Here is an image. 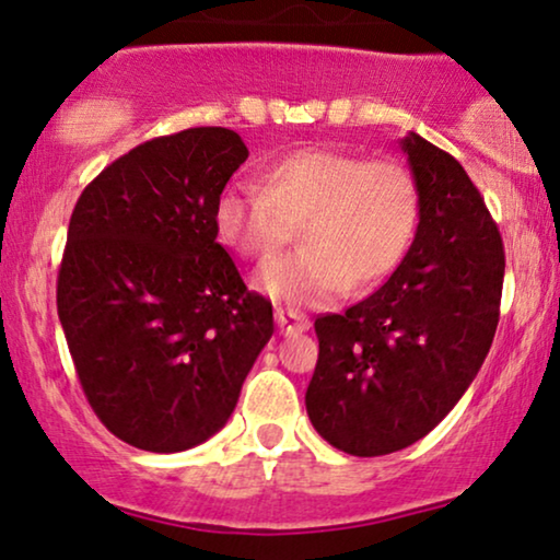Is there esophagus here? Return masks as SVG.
<instances>
[{
    "instance_id": "34e87169",
    "label": "esophagus",
    "mask_w": 560,
    "mask_h": 560,
    "mask_svg": "<svg viewBox=\"0 0 560 560\" xmlns=\"http://www.w3.org/2000/svg\"><path fill=\"white\" fill-rule=\"evenodd\" d=\"M275 324H278L280 334L293 336V334L308 331L311 320L305 318L303 313H298V311H282V308H278V311H275Z\"/></svg>"
}]
</instances>
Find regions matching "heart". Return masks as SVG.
I'll return each instance as SVG.
<instances>
[{"label": "heart", "instance_id": "b5f03b06", "mask_svg": "<svg viewBox=\"0 0 560 560\" xmlns=\"http://www.w3.org/2000/svg\"><path fill=\"white\" fill-rule=\"evenodd\" d=\"M420 221L416 175L397 160L334 148H301L270 160L262 188L229 183L213 206L221 242L265 265L301 226L303 252L257 275L285 305H320L351 288L380 285L408 255Z\"/></svg>", "mask_w": 560, "mask_h": 560}]
</instances>
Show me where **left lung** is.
<instances>
[{
	"mask_svg": "<svg viewBox=\"0 0 560 560\" xmlns=\"http://www.w3.org/2000/svg\"><path fill=\"white\" fill-rule=\"evenodd\" d=\"M400 150L420 188L416 240L377 293L316 318L305 410L351 456L395 454L431 433L477 377L500 320L502 236L477 186L416 132Z\"/></svg>",
	"mask_w": 560,
	"mask_h": 560,
	"instance_id": "8db88e82",
	"label": "left lung"
}]
</instances>
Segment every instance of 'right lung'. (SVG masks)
<instances>
[{"label": "right lung", "mask_w": 560, "mask_h": 560, "mask_svg": "<svg viewBox=\"0 0 560 560\" xmlns=\"http://www.w3.org/2000/svg\"><path fill=\"white\" fill-rule=\"evenodd\" d=\"M249 150L194 127L129 150L75 203L58 318L91 408L129 446L175 454L232 418L272 303L217 242L213 206Z\"/></svg>", "instance_id": "1"}]
</instances>
